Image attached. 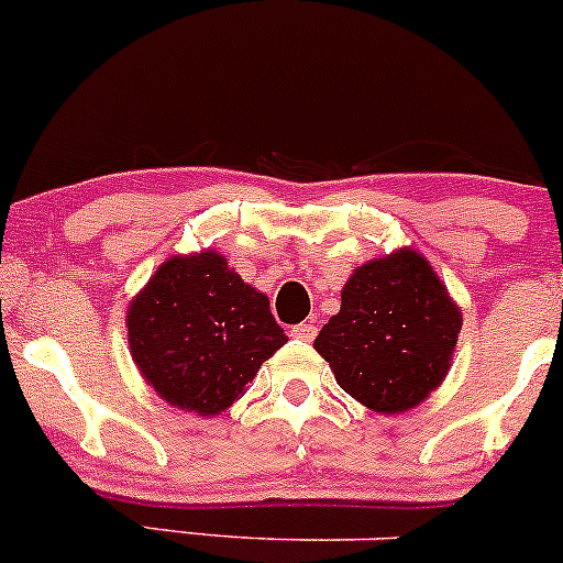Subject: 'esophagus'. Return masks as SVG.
<instances>
[{
  "mask_svg": "<svg viewBox=\"0 0 563 563\" xmlns=\"http://www.w3.org/2000/svg\"><path fill=\"white\" fill-rule=\"evenodd\" d=\"M316 332H319V327H316L313 321H302V324L292 327V338L306 340V343H311V340L316 338Z\"/></svg>",
  "mask_w": 563,
  "mask_h": 563,
  "instance_id": "34e87169",
  "label": "esophagus"
}]
</instances>
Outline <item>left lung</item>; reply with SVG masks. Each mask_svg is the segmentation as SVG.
Returning a JSON list of instances; mask_svg holds the SVG:
<instances>
[{
	"label": "left lung",
	"mask_w": 563,
	"mask_h": 563,
	"mask_svg": "<svg viewBox=\"0 0 563 563\" xmlns=\"http://www.w3.org/2000/svg\"><path fill=\"white\" fill-rule=\"evenodd\" d=\"M463 311L426 255L399 247L358 265L313 349L345 394L377 415L415 409L444 383Z\"/></svg>",
	"instance_id": "left-lung-1"
}]
</instances>
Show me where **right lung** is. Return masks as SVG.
I'll use <instances>...</instances> for the list:
<instances>
[{"mask_svg": "<svg viewBox=\"0 0 563 563\" xmlns=\"http://www.w3.org/2000/svg\"><path fill=\"white\" fill-rule=\"evenodd\" d=\"M128 343L159 399L214 418L242 399L287 334L268 295L210 247L167 257L154 271L128 306Z\"/></svg>", "mask_w": 563, "mask_h": 563, "instance_id": "1", "label": "right lung"}]
</instances>
